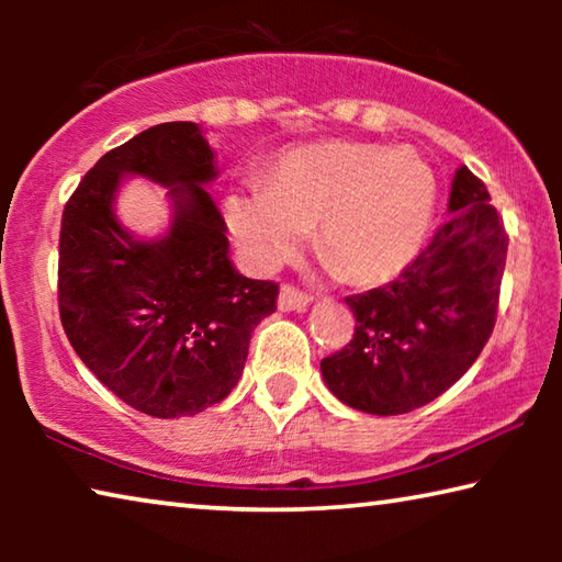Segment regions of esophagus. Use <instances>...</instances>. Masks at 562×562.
<instances>
[{"label":"esophagus","instance_id":"obj_1","mask_svg":"<svg viewBox=\"0 0 562 562\" xmlns=\"http://www.w3.org/2000/svg\"><path fill=\"white\" fill-rule=\"evenodd\" d=\"M310 302H312V294L310 292H302L297 288H292V284H282L280 297H278L280 310H284V312H292V310L302 312V310L310 307Z\"/></svg>","mask_w":562,"mask_h":562}]
</instances>
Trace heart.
<instances>
[{
    "label": "heart",
    "instance_id": "heart-1",
    "mask_svg": "<svg viewBox=\"0 0 562 562\" xmlns=\"http://www.w3.org/2000/svg\"><path fill=\"white\" fill-rule=\"evenodd\" d=\"M431 168L414 150L329 140L292 148L265 186L225 198V221L255 268H274L317 223L322 252L357 282L394 278L426 240Z\"/></svg>",
    "mask_w": 562,
    "mask_h": 562
}]
</instances>
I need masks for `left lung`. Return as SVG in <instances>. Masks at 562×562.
I'll return each mask as SVG.
<instances>
[{
    "mask_svg": "<svg viewBox=\"0 0 562 562\" xmlns=\"http://www.w3.org/2000/svg\"><path fill=\"white\" fill-rule=\"evenodd\" d=\"M449 221L398 280L345 302L357 327L322 359L329 392L359 412L406 414L434 402L479 359L496 325L508 235L483 180L456 170Z\"/></svg>",
    "mask_w": 562,
    "mask_h": 562,
    "instance_id": "left-lung-1",
    "label": "left lung"
}]
</instances>
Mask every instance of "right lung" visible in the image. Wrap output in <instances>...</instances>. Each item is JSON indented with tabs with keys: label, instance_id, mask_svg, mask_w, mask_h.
Instances as JSON below:
<instances>
[{
	"label": "right lung",
	"instance_id": "1",
	"mask_svg": "<svg viewBox=\"0 0 562 562\" xmlns=\"http://www.w3.org/2000/svg\"><path fill=\"white\" fill-rule=\"evenodd\" d=\"M170 187L175 221L140 241L112 211L120 180ZM215 154L198 123L170 121L109 150L61 215L59 315L103 386L156 418L193 416L233 392L278 284L243 278L207 193Z\"/></svg>",
	"mask_w": 562,
	"mask_h": 562
}]
</instances>
